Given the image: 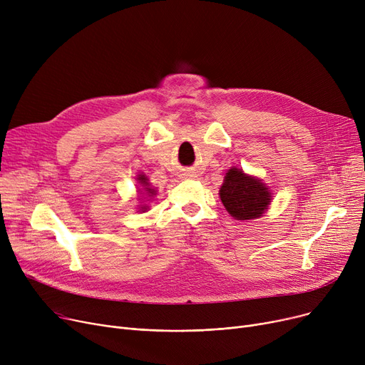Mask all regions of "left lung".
<instances>
[{"mask_svg":"<svg viewBox=\"0 0 365 365\" xmlns=\"http://www.w3.org/2000/svg\"><path fill=\"white\" fill-rule=\"evenodd\" d=\"M220 200L232 217L250 220L262 216L271 202V194L260 180L234 167L226 173L220 187Z\"/></svg>","mask_w":365,"mask_h":365,"instance_id":"left-lung-1","label":"left lung"}]
</instances>
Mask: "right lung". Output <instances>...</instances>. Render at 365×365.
<instances>
[{
	"label": "right lung",
	"instance_id": "1",
	"mask_svg": "<svg viewBox=\"0 0 365 365\" xmlns=\"http://www.w3.org/2000/svg\"><path fill=\"white\" fill-rule=\"evenodd\" d=\"M138 180H139V183L143 186V189L146 190L148 194H150V195L155 194V189H150V186H149V183H148V179L145 178V175H139ZM142 208H143V207H142Z\"/></svg>",
	"mask_w": 365,
	"mask_h": 365
}]
</instances>
